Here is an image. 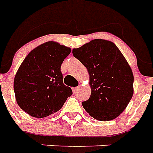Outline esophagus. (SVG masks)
Wrapping results in <instances>:
<instances>
[{"label": "esophagus", "mask_w": 153, "mask_h": 153, "mask_svg": "<svg viewBox=\"0 0 153 153\" xmlns=\"http://www.w3.org/2000/svg\"><path fill=\"white\" fill-rule=\"evenodd\" d=\"M78 90H79V87H78V86H76V87H72V91H73L74 93H76L77 91H78Z\"/></svg>", "instance_id": "34e87169"}]
</instances>
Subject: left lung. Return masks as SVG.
Wrapping results in <instances>:
<instances>
[{
  "instance_id": "8db88e82",
  "label": "left lung",
  "mask_w": 153,
  "mask_h": 153,
  "mask_svg": "<svg viewBox=\"0 0 153 153\" xmlns=\"http://www.w3.org/2000/svg\"><path fill=\"white\" fill-rule=\"evenodd\" d=\"M73 55L86 67L90 75L91 97L82 102L91 117L110 121L125 110L133 94V74L117 47L110 41L95 39Z\"/></svg>"
}]
</instances>
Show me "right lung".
Instances as JSON below:
<instances>
[{"instance_id": "obj_1", "label": "right lung", "mask_w": 153, "mask_h": 153, "mask_svg": "<svg viewBox=\"0 0 153 153\" xmlns=\"http://www.w3.org/2000/svg\"><path fill=\"white\" fill-rule=\"evenodd\" d=\"M71 48L48 41L33 49L19 67L14 92L19 106L34 117H45L62 107L72 95L62 82L61 65Z\"/></svg>"}]
</instances>
